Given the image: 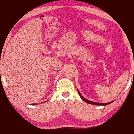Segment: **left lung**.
<instances>
[{
	"label": "left lung",
	"instance_id": "obj_1",
	"mask_svg": "<svg viewBox=\"0 0 134 134\" xmlns=\"http://www.w3.org/2000/svg\"><path fill=\"white\" fill-rule=\"evenodd\" d=\"M77 91H78V93H79V96H81V98H82V99H83V100H84V101H85V102H86V103H90V104H94V105H107V104H110V103H113V101H111V102H109V103H96V102H93V101H90V100H88V99H86V98H84V97H83L82 95L81 94H80V93H79V91L77 90Z\"/></svg>",
	"mask_w": 134,
	"mask_h": 134
}]
</instances>
